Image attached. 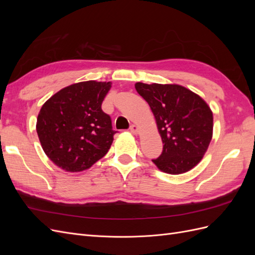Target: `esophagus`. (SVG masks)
I'll use <instances>...</instances> for the list:
<instances>
[{"mask_svg": "<svg viewBox=\"0 0 255 255\" xmlns=\"http://www.w3.org/2000/svg\"><path fill=\"white\" fill-rule=\"evenodd\" d=\"M129 130L132 132L133 134H137L138 133V127L135 126V125H132L129 127Z\"/></svg>", "mask_w": 255, "mask_h": 255, "instance_id": "1", "label": "esophagus"}]
</instances>
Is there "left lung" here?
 Listing matches in <instances>:
<instances>
[{"mask_svg":"<svg viewBox=\"0 0 255 255\" xmlns=\"http://www.w3.org/2000/svg\"><path fill=\"white\" fill-rule=\"evenodd\" d=\"M156 120L164 146L152 159L161 171L184 173L205 154L213 135V113L204 100L180 85L136 83Z\"/></svg>","mask_w":255,"mask_h":255,"instance_id":"1","label":"left lung"}]
</instances>
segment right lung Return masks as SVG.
Returning a JSON list of instances; mask_svg holds the SVG:
<instances>
[{
  "instance_id": "add662e5",
  "label": "right lung",
  "mask_w": 255,
  "mask_h": 255,
  "mask_svg": "<svg viewBox=\"0 0 255 255\" xmlns=\"http://www.w3.org/2000/svg\"><path fill=\"white\" fill-rule=\"evenodd\" d=\"M111 86L110 82L76 83L42 105L37 134L44 153L59 168L83 171L109 152L117 132L101 105Z\"/></svg>"
}]
</instances>
